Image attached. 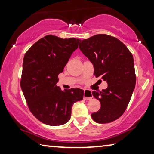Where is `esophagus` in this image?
<instances>
[{
	"label": "esophagus",
	"instance_id": "1",
	"mask_svg": "<svg viewBox=\"0 0 154 154\" xmlns=\"http://www.w3.org/2000/svg\"><path fill=\"white\" fill-rule=\"evenodd\" d=\"M93 97L92 96V92L90 90H84V94H83V99L85 100H90Z\"/></svg>",
	"mask_w": 154,
	"mask_h": 154
}]
</instances>
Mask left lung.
Listing matches in <instances>:
<instances>
[{
    "label": "left lung",
    "instance_id": "left-lung-1",
    "mask_svg": "<svg viewBox=\"0 0 154 154\" xmlns=\"http://www.w3.org/2000/svg\"><path fill=\"white\" fill-rule=\"evenodd\" d=\"M79 48L93 64L96 77L108 84L102 92H92L101 103L100 110L92 113V119L98 123L115 121L125 112L135 87L133 56L121 41L106 34L83 40Z\"/></svg>",
    "mask_w": 154,
    "mask_h": 154
}]
</instances>
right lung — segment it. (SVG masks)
Listing matches in <instances>:
<instances>
[{
  "label": "right lung",
  "instance_id": "1",
  "mask_svg": "<svg viewBox=\"0 0 154 154\" xmlns=\"http://www.w3.org/2000/svg\"><path fill=\"white\" fill-rule=\"evenodd\" d=\"M80 39L48 35L24 54L21 88L31 112L48 125H64L71 118L73 104L83 98L79 88L62 90L56 85Z\"/></svg>",
  "mask_w": 154,
  "mask_h": 154
}]
</instances>
